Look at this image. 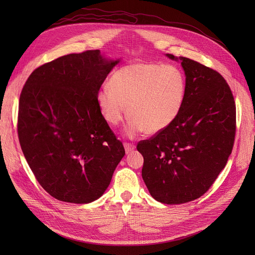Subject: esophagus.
I'll use <instances>...</instances> for the list:
<instances>
[{"instance_id": "esophagus-1", "label": "esophagus", "mask_w": 255, "mask_h": 255, "mask_svg": "<svg viewBox=\"0 0 255 255\" xmlns=\"http://www.w3.org/2000/svg\"><path fill=\"white\" fill-rule=\"evenodd\" d=\"M124 148H125V152L128 154V153H130L131 151H133L134 150V144H132V143H129V142H124Z\"/></svg>"}]
</instances>
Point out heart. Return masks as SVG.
Returning a JSON list of instances; mask_svg holds the SVG:
<instances>
[{
    "instance_id": "b5f03b06",
    "label": "heart",
    "mask_w": 255,
    "mask_h": 255,
    "mask_svg": "<svg viewBox=\"0 0 255 255\" xmlns=\"http://www.w3.org/2000/svg\"><path fill=\"white\" fill-rule=\"evenodd\" d=\"M96 95L105 121L117 126L128 113V136L157 134L170 126L185 102L187 82L178 66L135 62L116 70ZM128 107L126 108V106Z\"/></svg>"
}]
</instances>
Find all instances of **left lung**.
<instances>
[{
  "label": "left lung",
  "instance_id": "1",
  "mask_svg": "<svg viewBox=\"0 0 255 255\" xmlns=\"http://www.w3.org/2000/svg\"><path fill=\"white\" fill-rule=\"evenodd\" d=\"M166 57L181 61L185 102L175 122L136 148L150 194L162 204L179 205L204 195L225 167L236 135V104L216 70L188 58Z\"/></svg>",
  "mask_w": 255,
  "mask_h": 255
}]
</instances>
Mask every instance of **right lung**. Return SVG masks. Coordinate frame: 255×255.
Listing matches in <instances>:
<instances>
[{"label":"right lung","mask_w":255,"mask_h":255,"mask_svg":"<svg viewBox=\"0 0 255 255\" xmlns=\"http://www.w3.org/2000/svg\"><path fill=\"white\" fill-rule=\"evenodd\" d=\"M119 62L98 49L70 53L38 67L22 88L17 120L22 153L39 184L62 202L99 198L125 155L96 101Z\"/></svg>","instance_id":"add662e5"}]
</instances>
